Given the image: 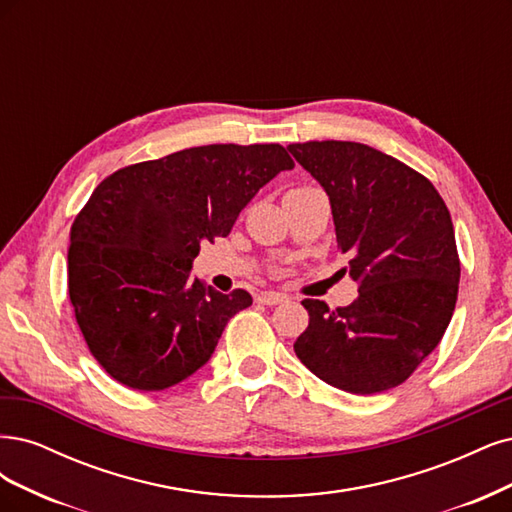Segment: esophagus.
I'll use <instances>...</instances> for the list:
<instances>
[{
	"label": "esophagus",
	"mask_w": 512,
	"mask_h": 512,
	"mask_svg": "<svg viewBox=\"0 0 512 512\" xmlns=\"http://www.w3.org/2000/svg\"><path fill=\"white\" fill-rule=\"evenodd\" d=\"M259 304H266V306H276V304H283L287 302V298L283 293H274V291H268V293H261L257 298Z\"/></svg>",
	"instance_id": "34e87169"
}]
</instances>
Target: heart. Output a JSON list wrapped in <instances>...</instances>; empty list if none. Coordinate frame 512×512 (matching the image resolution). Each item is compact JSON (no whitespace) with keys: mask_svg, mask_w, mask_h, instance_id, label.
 <instances>
[{"mask_svg":"<svg viewBox=\"0 0 512 512\" xmlns=\"http://www.w3.org/2000/svg\"><path fill=\"white\" fill-rule=\"evenodd\" d=\"M295 189H300V187H295Z\"/></svg>","mask_w":512,"mask_h":512,"instance_id":"b5f03b06","label":"heart"}]
</instances>
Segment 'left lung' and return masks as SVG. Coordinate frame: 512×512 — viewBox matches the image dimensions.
<instances>
[{
  "instance_id": "1",
  "label": "left lung",
  "mask_w": 512,
  "mask_h": 512,
  "mask_svg": "<svg viewBox=\"0 0 512 512\" xmlns=\"http://www.w3.org/2000/svg\"><path fill=\"white\" fill-rule=\"evenodd\" d=\"M332 204L336 240L357 283L349 306L304 300L293 351L327 385L372 395L402 385L447 332L459 289L453 221L417 170L359 142L287 146Z\"/></svg>"
}]
</instances>
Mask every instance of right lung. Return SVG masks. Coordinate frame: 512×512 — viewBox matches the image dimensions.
Segmentation results:
<instances>
[{
  "mask_svg": "<svg viewBox=\"0 0 512 512\" xmlns=\"http://www.w3.org/2000/svg\"><path fill=\"white\" fill-rule=\"evenodd\" d=\"M293 166L280 144H208L134 163L95 187L70 229L68 289L89 351L114 381L161 391L206 364L253 298L206 287L193 259Z\"/></svg>",
  "mask_w": 512,
  "mask_h": 512,
  "instance_id": "right-lung-1",
  "label": "right lung"
}]
</instances>
